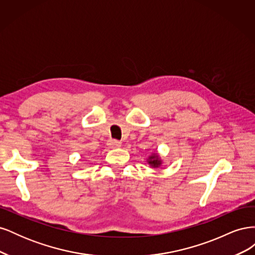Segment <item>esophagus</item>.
Instances as JSON below:
<instances>
[{
	"instance_id": "34e87169",
	"label": "esophagus",
	"mask_w": 255,
	"mask_h": 255,
	"mask_svg": "<svg viewBox=\"0 0 255 255\" xmlns=\"http://www.w3.org/2000/svg\"><path fill=\"white\" fill-rule=\"evenodd\" d=\"M107 144H109L111 148H118V146L121 145V141H119L117 139H110L109 142H107Z\"/></svg>"
}]
</instances>
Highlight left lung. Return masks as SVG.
Wrapping results in <instances>:
<instances>
[{
  "mask_svg": "<svg viewBox=\"0 0 255 255\" xmlns=\"http://www.w3.org/2000/svg\"><path fill=\"white\" fill-rule=\"evenodd\" d=\"M148 163L152 166V167H158L161 163H160V159L158 158V156H157V154H153L152 156H150L149 157V160H148Z\"/></svg>",
  "mask_w": 255,
  "mask_h": 255,
  "instance_id": "obj_1",
  "label": "left lung"
}]
</instances>
